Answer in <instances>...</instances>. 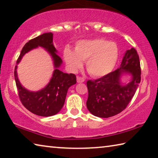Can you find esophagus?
Masks as SVG:
<instances>
[{
  "label": "esophagus",
  "instance_id": "1",
  "mask_svg": "<svg viewBox=\"0 0 158 158\" xmlns=\"http://www.w3.org/2000/svg\"><path fill=\"white\" fill-rule=\"evenodd\" d=\"M77 83H83L84 82L85 79L83 78V77H77Z\"/></svg>",
  "mask_w": 158,
  "mask_h": 158
}]
</instances>
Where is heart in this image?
Wrapping results in <instances>:
<instances>
[{"label": "heart", "mask_w": 158, "mask_h": 158, "mask_svg": "<svg viewBox=\"0 0 158 158\" xmlns=\"http://www.w3.org/2000/svg\"><path fill=\"white\" fill-rule=\"evenodd\" d=\"M63 56L71 71L77 72L82 66V60H86L85 67L90 75L102 77L113 70L118 51L113 42L102 39L85 40L77 42L74 52L65 48Z\"/></svg>", "instance_id": "heart-1"}]
</instances>
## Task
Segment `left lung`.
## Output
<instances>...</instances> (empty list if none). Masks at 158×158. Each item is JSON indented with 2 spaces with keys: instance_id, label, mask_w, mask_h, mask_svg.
I'll use <instances>...</instances> for the list:
<instances>
[{
  "instance_id": "obj_1",
  "label": "left lung",
  "mask_w": 158,
  "mask_h": 158,
  "mask_svg": "<svg viewBox=\"0 0 158 158\" xmlns=\"http://www.w3.org/2000/svg\"><path fill=\"white\" fill-rule=\"evenodd\" d=\"M130 74V82L123 84L121 77ZM141 81L139 55L134 48L127 50L120 68L101 78L87 81L89 97L86 106L93 115L109 118L121 113L127 107Z\"/></svg>"
}]
</instances>
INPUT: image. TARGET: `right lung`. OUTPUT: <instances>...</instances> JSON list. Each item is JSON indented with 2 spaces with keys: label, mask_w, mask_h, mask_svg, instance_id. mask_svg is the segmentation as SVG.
<instances>
[{
  "label": "right lung",
  "mask_w": 158,
  "mask_h": 158,
  "mask_svg": "<svg viewBox=\"0 0 158 158\" xmlns=\"http://www.w3.org/2000/svg\"><path fill=\"white\" fill-rule=\"evenodd\" d=\"M38 46L44 48L52 58L55 70L50 82L43 89L37 92H31L23 87L18 78L17 65L26 52ZM58 51L53 44V33H46L26 43L21 50L15 69V79L19 99L23 105L32 113L40 116H52L60 111L65 103L68 90L77 83L74 74H67L60 71L63 63Z\"/></svg>",
  "instance_id": "add662e5"
}]
</instances>
